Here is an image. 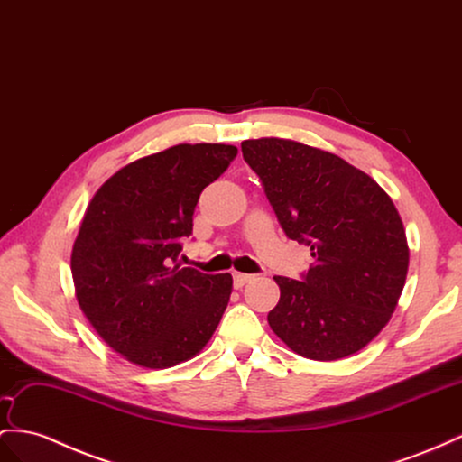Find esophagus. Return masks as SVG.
Returning a JSON list of instances; mask_svg holds the SVG:
<instances>
[{
  "label": "esophagus",
  "mask_w": 462,
  "mask_h": 462,
  "mask_svg": "<svg viewBox=\"0 0 462 462\" xmlns=\"http://www.w3.org/2000/svg\"><path fill=\"white\" fill-rule=\"evenodd\" d=\"M232 277H234V287H236V289H242L247 281H252V279H254V275L240 273V271H234Z\"/></svg>",
  "instance_id": "obj_1"
}]
</instances>
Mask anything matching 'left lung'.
Listing matches in <instances>:
<instances>
[{
    "mask_svg": "<svg viewBox=\"0 0 462 462\" xmlns=\"http://www.w3.org/2000/svg\"><path fill=\"white\" fill-rule=\"evenodd\" d=\"M242 153L282 230L314 257L302 281L275 277L271 329L306 359L361 351L390 322L406 285L410 247L393 199L371 175L302 142L244 140Z\"/></svg>",
    "mask_w": 462,
    "mask_h": 462,
    "instance_id": "left-lung-1",
    "label": "left lung"
}]
</instances>
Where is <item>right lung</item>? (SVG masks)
<instances>
[{
	"label": "right lung",
	"instance_id": "add662e5",
	"mask_svg": "<svg viewBox=\"0 0 462 462\" xmlns=\"http://www.w3.org/2000/svg\"><path fill=\"white\" fill-rule=\"evenodd\" d=\"M238 148L177 144L130 162L91 197L72 247L76 299L116 353L170 369L203 351L226 310L232 275L175 263L203 189Z\"/></svg>",
	"mask_w": 462,
	"mask_h": 462
}]
</instances>
